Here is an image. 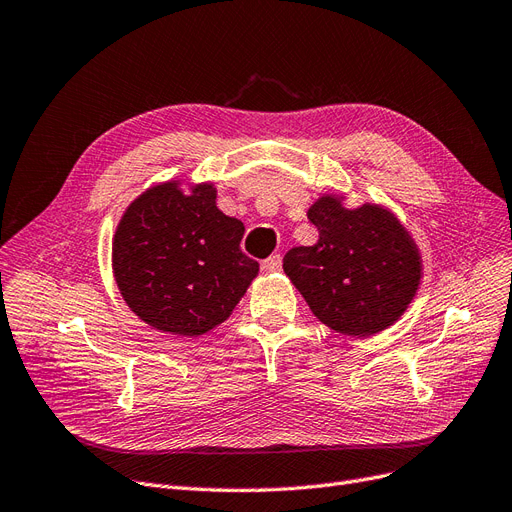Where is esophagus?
I'll return each instance as SVG.
<instances>
[{"instance_id": "34e87169", "label": "esophagus", "mask_w": 512, "mask_h": 512, "mask_svg": "<svg viewBox=\"0 0 512 512\" xmlns=\"http://www.w3.org/2000/svg\"><path fill=\"white\" fill-rule=\"evenodd\" d=\"M261 268L266 270V272H280V268H282V257H280V255L268 257L266 261L261 263Z\"/></svg>"}]
</instances>
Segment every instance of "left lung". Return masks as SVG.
Here are the masks:
<instances>
[{
	"instance_id": "8db88e82",
	"label": "left lung",
	"mask_w": 512,
	"mask_h": 512,
	"mask_svg": "<svg viewBox=\"0 0 512 512\" xmlns=\"http://www.w3.org/2000/svg\"><path fill=\"white\" fill-rule=\"evenodd\" d=\"M314 246H295L282 268L312 314L337 333L367 337L394 325L409 308L422 278V257L388 208H346L323 196L308 211Z\"/></svg>"
}]
</instances>
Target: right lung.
Instances as JSON below:
<instances>
[{
	"label": "right lung",
	"instance_id": "add662e5",
	"mask_svg": "<svg viewBox=\"0 0 512 512\" xmlns=\"http://www.w3.org/2000/svg\"><path fill=\"white\" fill-rule=\"evenodd\" d=\"M213 183L183 194L179 181L149 187L122 215L111 246L118 289L143 323L198 337L230 316L259 272L240 251L242 221L217 208Z\"/></svg>",
	"mask_w": 512,
	"mask_h": 512
}]
</instances>
